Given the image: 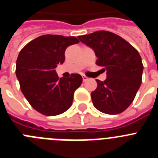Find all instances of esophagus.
Instances as JSON below:
<instances>
[{
    "label": "esophagus",
    "instance_id": "esophagus-1",
    "mask_svg": "<svg viewBox=\"0 0 158 158\" xmlns=\"http://www.w3.org/2000/svg\"><path fill=\"white\" fill-rule=\"evenodd\" d=\"M82 79H83V81H86L88 80V77H86L85 75H82Z\"/></svg>",
    "mask_w": 158,
    "mask_h": 158
}]
</instances>
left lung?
<instances>
[{
    "instance_id": "left-lung-1",
    "label": "left lung",
    "mask_w": 158,
    "mask_h": 158,
    "mask_svg": "<svg viewBox=\"0 0 158 158\" xmlns=\"http://www.w3.org/2000/svg\"><path fill=\"white\" fill-rule=\"evenodd\" d=\"M79 40L93 49L96 65L107 71L105 81L96 80L97 88L91 93L93 105L109 115L123 112L133 102L142 83L140 54L122 37L107 31L80 35Z\"/></svg>"
}]
</instances>
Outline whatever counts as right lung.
<instances>
[{
  "label": "right lung",
  "mask_w": 158,
  "mask_h": 158,
  "mask_svg": "<svg viewBox=\"0 0 158 158\" xmlns=\"http://www.w3.org/2000/svg\"><path fill=\"white\" fill-rule=\"evenodd\" d=\"M79 43L74 36L44 35L22 49L16 60V74L22 93L31 107L47 116L65 112L82 83L80 74L59 78L54 69L65 62V51Z\"/></svg>",
  "instance_id": "add662e5"
}]
</instances>
